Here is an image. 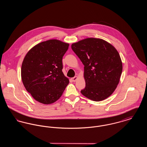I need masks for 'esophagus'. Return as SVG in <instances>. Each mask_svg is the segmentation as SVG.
<instances>
[{
	"mask_svg": "<svg viewBox=\"0 0 147 147\" xmlns=\"http://www.w3.org/2000/svg\"><path fill=\"white\" fill-rule=\"evenodd\" d=\"M77 78H78V77H77V76H76V77L72 78H71V80H72V81H73V82H75L77 80Z\"/></svg>",
	"mask_w": 147,
	"mask_h": 147,
	"instance_id": "1",
	"label": "esophagus"
}]
</instances>
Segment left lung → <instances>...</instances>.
Returning a JSON list of instances; mask_svg holds the SVG:
<instances>
[{"instance_id": "8db88e82", "label": "left lung", "mask_w": 147, "mask_h": 147, "mask_svg": "<svg viewBox=\"0 0 147 147\" xmlns=\"http://www.w3.org/2000/svg\"><path fill=\"white\" fill-rule=\"evenodd\" d=\"M71 47L84 65L86 86L81 93L95 101L109 97L119 84L122 71L117 51L109 43L95 38L84 39Z\"/></svg>"}]
</instances>
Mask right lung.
<instances>
[{"label": "right lung", "mask_w": 147, "mask_h": 147, "mask_svg": "<svg viewBox=\"0 0 147 147\" xmlns=\"http://www.w3.org/2000/svg\"><path fill=\"white\" fill-rule=\"evenodd\" d=\"M68 47V43L50 40L36 45L25 57L22 81L36 101L44 104L55 102L69 84L62 72V58Z\"/></svg>", "instance_id": "obj_1"}]
</instances>
